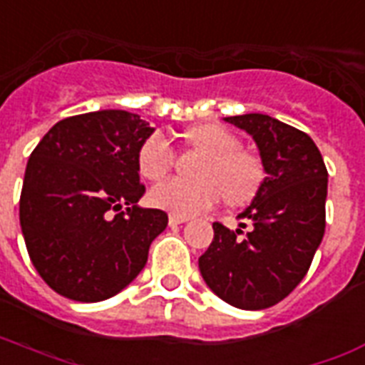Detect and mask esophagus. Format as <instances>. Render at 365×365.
I'll return each instance as SVG.
<instances>
[{"instance_id":"obj_1","label":"esophagus","mask_w":365,"mask_h":365,"mask_svg":"<svg viewBox=\"0 0 365 365\" xmlns=\"http://www.w3.org/2000/svg\"><path fill=\"white\" fill-rule=\"evenodd\" d=\"M188 221V217H180V215H169V225H182V222Z\"/></svg>"}]
</instances>
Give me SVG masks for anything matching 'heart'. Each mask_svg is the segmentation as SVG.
<instances>
[{"label": "heart", "mask_w": 365, "mask_h": 365, "mask_svg": "<svg viewBox=\"0 0 365 365\" xmlns=\"http://www.w3.org/2000/svg\"><path fill=\"white\" fill-rule=\"evenodd\" d=\"M186 144L207 154L196 171L197 179L203 180H163L150 192V202L156 207L192 217L215 207L222 197L230 205H244L261 192L267 179L264 163L255 154L242 150L240 138L227 127L217 123L192 127L186 133ZM175 162L177 152L163 133H150L138 146L137 168L144 179H163Z\"/></svg>", "instance_id": "obj_1"}]
</instances>
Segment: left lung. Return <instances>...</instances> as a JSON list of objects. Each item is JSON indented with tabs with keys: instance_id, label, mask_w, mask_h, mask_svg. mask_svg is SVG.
I'll use <instances>...</instances> for the list:
<instances>
[{
	"instance_id": "obj_1",
	"label": "left lung",
	"mask_w": 365,
	"mask_h": 365,
	"mask_svg": "<svg viewBox=\"0 0 365 365\" xmlns=\"http://www.w3.org/2000/svg\"><path fill=\"white\" fill-rule=\"evenodd\" d=\"M227 121L253 135L267 179L238 215L253 228L232 232L213 222V242L197 264L222 301L244 310L268 309L301 284L324 238L327 169L314 140L284 121L264 114Z\"/></svg>"
}]
</instances>
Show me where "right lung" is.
<instances>
[{
	"label": "right lung",
	"instance_id": "obj_1",
	"mask_svg": "<svg viewBox=\"0 0 365 365\" xmlns=\"http://www.w3.org/2000/svg\"><path fill=\"white\" fill-rule=\"evenodd\" d=\"M152 131L137 114L98 110L55 123L30 154L22 236L38 274L62 297H114L137 278L152 240L168 227L165 211L137 207L146 192L137 150Z\"/></svg>",
	"mask_w": 365,
	"mask_h": 365
}]
</instances>
